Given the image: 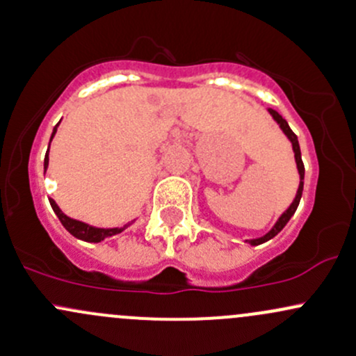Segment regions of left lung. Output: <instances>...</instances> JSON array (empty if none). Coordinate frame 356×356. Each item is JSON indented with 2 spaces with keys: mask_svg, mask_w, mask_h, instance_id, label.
Returning <instances> with one entry per match:
<instances>
[{
  "mask_svg": "<svg viewBox=\"0 0 356 356\" xmlns=\"http://www.w3.org/2000/svg\"><path fill=\"white\" fill-rule=\"evenodd\" d=\"M268 113L271 117H273V120L277 122L278 127L282 129V132L285 134L286 139L290 140V144H292V149H293V158H296V164H297V171H299V188H297V193H296V198L292 200V204H290V207L285 210L284 213H282L280 217H278V220L275 222L273 227L270 229L268 232H266L265 236H261V238H254V239H246V243H250L251 246H258V244H263L266 243V241H270L271 238H275V236L278 234V232L282 231V229L285 227L286 222L290 220V217L296 213L297 207H299V202L302 198V190H304V163H302V156H300V146H299V140H297V136L292 132V129L289 127V124H286V120L284 117L280 115L278 112H275V110L268 108Z\"/></svg>",
  "mask_w": 356,
  "mask_h": 356,
  "instance_id": "obj_1",
  "label": "left lung"
}]
</instances>
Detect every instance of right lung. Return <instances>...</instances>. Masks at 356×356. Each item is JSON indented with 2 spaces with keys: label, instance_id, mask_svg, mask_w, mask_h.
Instances as JSON below:
<instances>
[{
  "label": "right lung",
  "instance_id": "right-lung-1",
  "mask_svg": "<svg viewBox=\"0 0 356 356\" xmlns=\"http://www.w3.org/2000/svg\"><path fill=\"white\" fill-rule=\"evenodd\" d=\"M57 127H59V124H57L54 127V131H52L51 140L54 139ZM49 147H51V143H49ZM47 166H49V149H47V154H45V159H44V170H47ZM49 202H51L52 210H54L56 216L59 217L60 224L66 227V231L71 232L74 238L86 241V243H102L103 239L112 238V236H115V234H120L122 231H125V229H127L129 225L134 222L132 220V222L125 224L124 227H106V229L105 227H95V225H90L86 222H81V220H76V219H71V217H67L66 213L59 209V205L56 204V200H52V198H49Z\"/></svg>",
  "mask_w": 356,
  "mask_h": 356
}]
</instances>
